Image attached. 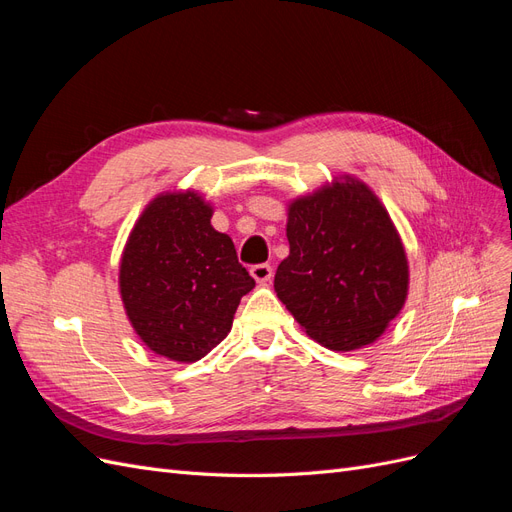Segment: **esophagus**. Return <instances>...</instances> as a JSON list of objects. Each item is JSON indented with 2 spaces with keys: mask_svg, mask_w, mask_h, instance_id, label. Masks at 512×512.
<instances>
[{
  "mask_svg": "<svg viewBox=\"0 0 512 512\" xmlns=\"http://www.w3.org/2000/svg\"><path fill=\"white\" fill-rule=\"evenodd\" d=\"M252 277L258 282V284H269L271 277H273V267L267 265V262H260V265H254L250 269Z\"/></svg>",
  "mask_w": 512,
  "mask_h": 512,
  "instance_id": "obj_1",
  "label": "esophagus"
}]
</instances>
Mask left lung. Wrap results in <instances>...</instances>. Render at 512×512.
<instances>
[{
  "label": "left lung",
  "instance_id": "1",
  "mask_svg": "<svg viewBox=\"0 0 512 512\" xmlns=\"http://www.w3.org/2000/svg\"><path fill=\"white\" fill-rule=\"evenodd\" d=\"M290 254L275 292L305 333L331 350L384 333L408 294L404 245L365 183L346 177L288 207Z\"/></svg>",
  "mask_w": 512,
  "mask_h": 512
}]
</instances>
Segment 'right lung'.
I'll list each match as a JSON object with an SVG mask.
<instances>
[{"label":"right lung","mask_w":512,"mask_h":512,"mask_svg":"<svg viewBox=\"0 0 512 512\" xmlns=\"http://www.w3.org/2000/svg\"><path fill=\"white\" fill-rule=\"evenodd\" d=\"M211 207L194 192L162 194L126 243L119 288L145 346L194 363L230 333L243 294L256 282L235 243L211 226Z\"/></svg>","instance_id":"obj_1"}]
</instances>
